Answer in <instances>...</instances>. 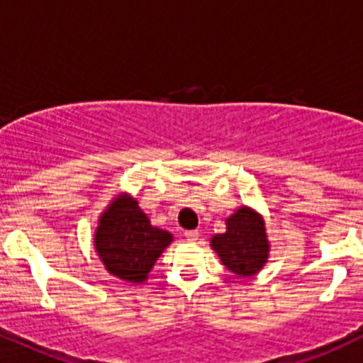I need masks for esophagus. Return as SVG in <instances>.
<instances>
[{"mask_svg": "<svg viewBox=\"0 0 363 363\" xmlns=\"http://www.w3.org/2000/svg\"><path fill=\"white\" fill-rule=\"evenodd\" d=\"M184 238L188 239V241L193 242L200 238V234H199V230H188V232H184Z\"/></svg>", "mask_w": 363, "mask_h": 363, "instance_id": "esophagus-1", "label": "esophagus"}]
</instances>
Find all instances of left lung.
<instances>
[{
    "label": "left lung",
    "instance_id": "1",
    "mask_svg": "<svg viewBox=\"0 0 363 363\" xmlns=\"http://www.w3.org/2000/svg\"><path fill=\"white\" fill-rule=\"evenodd\" d=\"M223 234L211 238V248L235 277H253L267 264L271 245L264 216L250 206H241L225 220Z\"/></svg>",
    "mask_w": 363,
    "mask_h": 363
}]
</instances>
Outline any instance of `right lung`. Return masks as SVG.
<instances>
[{"label": "right lung", "mask_w": 363, "mask_h": 363, "mask_svg": "<svg viewBox=\"0 0 363 363\" xmlns=\"http://www.w3.org/2000/svg\"><path fill=\"white\" fill-rule=\"evenodd\" d=\"M172 241L174 235L150 223L138 200L128 191L111 199L94 230V248L108 273L135 286L147 282Z\"/></svg>", "instance_id": "1"}]
</instances>
